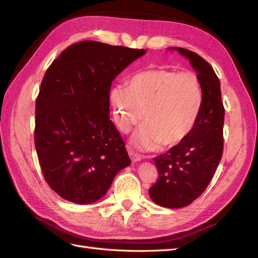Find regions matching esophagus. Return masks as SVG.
<instances>
[{
    "label": "esophagus",
    "mask_w": 258,
    "mask_h": 258,
    "mask_svg": "<svg viewBox=\"0 0 258 258\" xmlns=\"http://www.w3.org/2000/svg\"><path fill=\"white\" fill-rule=\"evenodd\" d=\"M128 153H129V156H130V158H131V161H132V162H137V161L141 160V157H140V156H139L137 153H135V152L132 151L131 148H129V147H128Z\"/></svg>",
    "instance_id": "1"
}]
</instances>
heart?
<instances>
[{"label": "heart", "mask_w": 258, "mask_h": 258, "mask_svg": "<svg viewBox=\"0 0 258 258\" xmlns=\"http://www.w3.org/2000/svg\"><path fill=\"white\" fill-rule=\"evenodd\" d=\"M115 120L122 132L139 122L143 108L146 124L135 143L143 151L171 148L184 142L194 130L202 105V89L194 72H178L167 67L143 70L132 75L127 89L111 90Z\"/></svg>", "instance_id": "b5f03b06"}]
</instances>
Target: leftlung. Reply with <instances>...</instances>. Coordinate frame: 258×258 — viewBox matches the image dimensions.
<instances>
[{"label": "left lung", "mask_w": 258, "mask_h": 258, "mask_svg": "<svg viewBox=\"0 0 258 258\" xmlns=\"http://www.w3.org/2000/svg\"><path fill=\"white\" fill-rule=\"evenodd\" d=\"M171 49L188 58L202 89L201 111L191 134L154 158L158 179L148 190L150 197L160 207L177 209L196 200L215 173L223 155L225 108L220 80L209 62L191 50Z\"/></svg>", "instance_id": "8db88e82"}]
</instances>
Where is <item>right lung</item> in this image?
I'll list each match as a JSON object with an SVG mask.
<instances>
[{"label": "right lung", "instance_id": "add662e5", "mask_svg": "<svg viewBox=\"0 0 258 258\" xmlns=\"http://www.w3.org/2000/svg\"><path fill=\"white\" fill-rule=\"evenodd\" d=\"M145 52L83 41L46 71L35 103L34 143L46 182L61 198L92 204L131 163L110 119V90L115 77Z\"/></svg>", "mask_w": 258, "mask_h": 258}]
</instances>
